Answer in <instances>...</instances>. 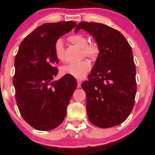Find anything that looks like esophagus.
<instances>
[{"label": "esophagus", "mask_w": 155, "mask_h": 155, "mask_svg": "<svg viewBox=\"0 0 155 155\" xmlns=\"http://www.w3.org/2000/svg\"><path fill=\"white\" fill-rule=\"evenodd\" d=\"M77 83H78V87H81V80H79V79H78V80H77Z\"/></svg>", "instance_id": "1"}]
</instances>
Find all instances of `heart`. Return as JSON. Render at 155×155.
Wrapping results in <instances>:
<instances>
[{"label":"heart","instance_id":"1","mask_svg":"<svg viewBox=\"0 0 155 155\" xmlns=\"http://www.w3.org/2000/svg\"><path fill=\"white\" fill-rule=\"evenodd\" d=\"M71 43L81 49L85 57L94 59L99 53V48L95 43H88V39L85 35L81 34L72 35L68 37ZM54 52L57 58L60 60L65 59L64 57V44L62 39H58L54 44ZM91 65L87 60H83L79 63H72L63 67L62 74L70 75L76 79H83L90 71Z\"/></svg>","mask_w":155,"mask_h":155}]
</instances>
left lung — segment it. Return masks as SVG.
<instances>
[{
  "label": "left lung",
  "mask_w": 155,
  "mask_h": 155,
  "mask_svg": "<svg viewBox=\"0 0 155 155\" xmlns=\"http://www.w3.org/2000/svg\"><path fill=\"white\" fill-rule=\"evenodd\" d=\"M80 29L91 34L99 48L88 81L81 84L87 96L90 122L108 128L124 122L134 106L136 65L131 47L120 31L97 22H80Z\"/></svg>",
  "instance_id": "8db88e82"
}]
</instances>
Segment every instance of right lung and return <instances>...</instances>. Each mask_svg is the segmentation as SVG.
<instances>
[{
	"label": "right lung",
	"instance_id": "obj_1",
	"mask_svg": "<svg viewBox=\"0 0 155 155\" xmlns=\"http://www.w3.org/2000/svg\"><path fill=\"white\" fill-rule=\"evenodd\" d=\"M76 25L63 21L38 26L22 41L15 57L13 84L17 106L22 118L38 130H51L63 122L77 87L69 75L52 81L58 73L54 65L59 63L55 42Z\"/></svg>",
	"mask_w": 155,
	"mask_h": 155
}]
</instances>
